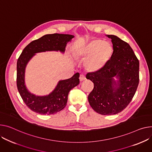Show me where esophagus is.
I'll list each match as a JSON object with an SVG mask.
<instances>
[{
	"label": "esophagus",
	"instance_id": "34e87169",
	"mask_svg": "<svg viewBox=\"0 0 152 152\" xmlns=\"http://www.w3.org/2000/svg\"><path fill=\"white\" fill-rule=\"evenodd\" d=\"M86 79V77L83 75H80V76H79V80L80 82L83 81V80H84Z\"/></svg>",
	"mask_w": 152,
	"mask_h": 152
}]
</instances>
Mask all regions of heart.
<instances>
[{
	"label": "heart",
	"mask_w": 152,
	"mask_h": 152,
	"mask_svg": "<svg viewBox=\"0 0 152 152\" xmlns=\"http://www.w3.org/2000/svg\"><path fill=\"white\" fill-rule=\"evenodd\" d=\"M113 53V46L110 43L95 39L75 49L74 54L77 58H87L84 66L87 72H96L107 64Z\"/></svg>",
	"instance_id": "obj_1"
}]
</instances>
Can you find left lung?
I'll return each mask as SVG.
<instances>
[{
    "label": "left lung",
    "instance_id": "obj_1",
    "mask_svg": "<svg viewBox=\"0 0 152 152\" xmlns=\"http://www.w3.org/2000/svg\"><path fill=\"white\" fill-rule=\"evenodd\" d=\"M111 38L114 53L101 70L88 73L86 78L94 84L88 100L97 113L109 115L125 109L133 99L139 82V62L129 45L117 36ZM117 77L116 82L113 77Z\"/></svg>",
    "mask_w": 152,
    "mask_h": 152
}]
</instances>
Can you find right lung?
Instances as JSON below:
<instances>
[{
	"mask_svg": "<svg viewBox=\"0 0 152 152\" xmlns=\"http://www.w3.org/2000/svg\"><path fill=\"white\" fill-rule=\"evenodd\" d=\"M74 38L68 34H48L30 43L23 50L17 61L16 84L19 93L26 106L34 112L42 115L56 114L66 105L69 91L79 84V73L72 77L60 80L52 93L47 96H37L30 94L24 83L25 68L35 53L48 50L65 51L66 44Z\"/></svg>",
	"mask_w": 152,
	"mask_h": 152,
	"instance_id": "add662e5",
	"label": "right lung"
}]
</instances>
